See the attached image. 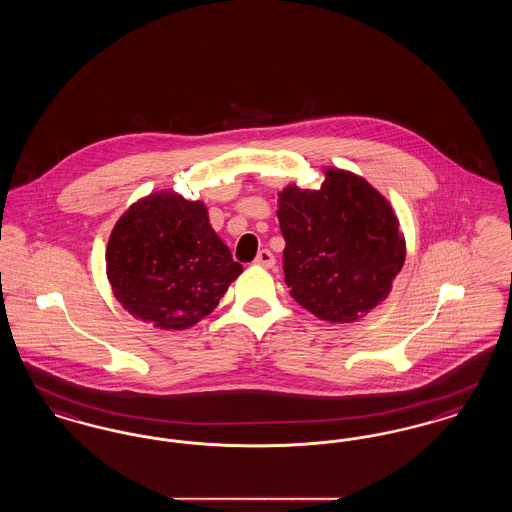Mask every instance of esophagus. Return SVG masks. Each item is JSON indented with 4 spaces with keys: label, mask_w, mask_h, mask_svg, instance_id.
<instances>
[{
    "label": "esophagus",
    "mask_w": 512,
    "mask_h": 512,
    "mask_svg": "<svg viewBox=\"0 0 512 512\" xmlns=\"http://www.w3.org/2000/svg\"><path fill=\"white\" fill-rule=\"evenodd\" d=\"M257 267L270 268L274 267V255L268 249H261L253 261Z\"/></svg>",
    "instance_id": "34e87169"
}]
</instances>
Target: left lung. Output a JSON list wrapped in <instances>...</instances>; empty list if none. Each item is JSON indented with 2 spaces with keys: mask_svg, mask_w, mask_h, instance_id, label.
I'll return each instance as SVG.
<instances>
[{
  "mask_svg": "<svg viewBox=\"0 0 512 512\" xmlns=\"http://www.w3.org/2000/svg\"><path fill=\"white\" fill-rule=\"evenodd\" d=\"M293 299L320 320L355 322L380 305L405 263V236L390 201L365 178L336 167L318 190L278 194Z\"/></svg>",
  "mask_w": 512,
  "mask_h": 512,
  "instance_id": "left-lung-1",
  "label": "left lung"
}]
</instances>
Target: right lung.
Here are the masks:
<instances>
[{
  "mask_svg": "<svg viewBox=\"0 0 512 512\" xmlns=\"http://www.w3.org/2000/svg\"><path fill=\"white\" fill-rule=\"evenodd\" d=\"M105 261L124 311L159 330L192 328L244 270L213 230L205 203L172 190L128 207L109 236Z\"/></svg>",
  "mask_w": 512,
  "mask_h": 512,
  "instance_id": "right-lung-1",
  "label": "right lung"
}]
</instances>
